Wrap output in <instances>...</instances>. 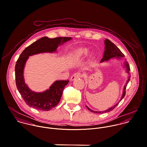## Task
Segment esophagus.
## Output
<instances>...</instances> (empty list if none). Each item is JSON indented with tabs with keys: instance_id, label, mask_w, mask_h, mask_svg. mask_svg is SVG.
Instances as JSON below:
<instances>
[{
	"instance_id": "34e87169",
	"label": "esophagus",
	"mask_w": 147,
	"mask_h": 147,
	"mask_svg": "<svg viewBox=\"0 0 147 147\" xmlns=\"http://www.w3.org/2000/svg\"><path fill=\"white\" fill-rule=\"evenodd\" d=\"M81 77H82V75L80 74V72H76L71 77V81H73L75 79H78Z\"/></svg>"
}]
</instances>
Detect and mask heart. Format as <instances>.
<instances>
[{
	"instance_id": "heart-1",
	"label": "heart",
	"mask_w": 147,
	"mask_h": 147,
	"mask_svg": "<svg viewBox=\"0 0 147 147\" xmlns=\"http://www.w3.org/2000/svg\"><path fill=\"white\" fill-rule=\"evenodd\" d=\"M88 53V50L86 48H80L78 49L75 54L74 59L78 60L81 58L83 55H86Z\"/></svg>"
}]
</instances>
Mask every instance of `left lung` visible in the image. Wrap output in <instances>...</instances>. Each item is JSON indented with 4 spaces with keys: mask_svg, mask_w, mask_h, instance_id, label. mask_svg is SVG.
<instances>
[{
    "mask_svg": "<svg viewBox=\"0 0 147 147\" xmlns=\"http://www.w3.org/2000/svg\"><path fill=\"white\" fill-rule=\"evenodd\" d=\"M104 43H105V50H104L103 57H102V59L101 60L100 63H103L104 62H109L110 61V59H112V58H117L119 60H123V61H124V62H123V67L126 70V73L128 74V75L129 76H128L127 80L126 81V84L124 86L122 97H121L119 101L117 104H116L115 105H114L113 106L109 108L108 109L106 110L105 111H94L93 110H91L87 106H86V107H87V109L89 111H90L93 113H98V114L99 113L101 114V113H107V112H109V111L113 110L117 106V105L119 103V102L124 98V97L126 94L125 90H126V86L127 85V83L129 82V81L130 80V77H131V76L129 75V74H129V71H130L129 65V64L126 61V59H124L125 55L121 52V51L119 49V48L115 45H114L113 42H111L109 40H108L107 38L105 39V40L104 41Z\"/></svg>",
    "mask_w": 147,
    "mask_h": 147,
    "instance_id": "obj_1",
    "label": "left lung"
}]
</instances>
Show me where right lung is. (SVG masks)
<instances>
[{"mask_svg":"<svg viewBox=\"0 0 147 147\" xmlns=\"http://www.w3.org/2000/svg\"><path fill=\"white\" fill-rule=\"evenodd\" d=\"M72 40L71 37H57L50 38L42 37L25 49L15 65V79L17 88L25 103L30 107L49 111L58 105L62 96L64 88L69 83L66 80H56L49 89L42 92L32 90L25 84L24 70L26 62L30 56L44 53H56L57 49Z\"/></svg>","mask_w":147,"mask_h":147,"instance_id":"obj_1","label":"right lung"}]
</instances>
